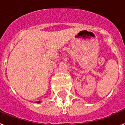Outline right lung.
<instances>
[{
	"label": "right lung",
	"instance_id": "right-lung-1",
	"mask_svg": "<svg viewBox=\"0 0 125 125\" xmlns=\"http://www.w3.org/2000/svg\"><path fill=\"white\" fill-rule=\"evenodd\" d=\"M36 103H41V101H37Z\"/></svg>",
	"mask_w": 125,
	"mask_h": 125
}]
</instances>
